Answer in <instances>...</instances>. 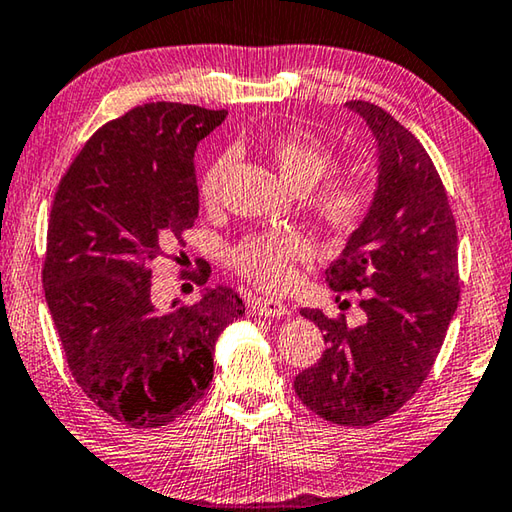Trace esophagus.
<instances>
[{
  "mask_svg": "<svg viewBox=\"0 0 512 512\" xmlns=\"http://www.w3.org/2000/svg\"><path fill=\"white\" fill-rule=\"evenodd\" d=\"M250 309H253V314L264 318H282L291 314V309L284 302L273 298H255L250 302Z\"/></svg>",
  "mask_w": 512,
  "mask_h": 512,
  "instance_id": "esophagus-1",
  "label": "esophagus"
}]
</instances>
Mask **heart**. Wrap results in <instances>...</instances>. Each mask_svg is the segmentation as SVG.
<instances>
[{
  "label": "heart",
  "mask_w": 512,
  "mask_h": 512,
  "mask_svg": "<svg viewBox=\"0 0 512 512\" xmlns=\"http://www.w3.org/2000/svg\"><path fill=\"white\" fill-rule=\"evenodd\" d=\"M268 153L275 162L284 183L296 192H307L323 180L332 169V153L327 146L307 131H284L268 140ZM228 158L210 162L201 178V198L216 201ZM311 212L318 221L334 232H352L366 219L370 210V192L359 178L336 176L325 180L311 196ZM309 257V244L298 232L271 230L248 235L230 248V264L235 271L266 291H284L296 282V264Z\"/></svg>",
  "instance_id": "b5f03b06"
}]
</instances>
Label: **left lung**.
I'll use <instances>...</instances> for the list:
<instances>
[{"instance_id": "8db88e82", "label": "left lung", "mask_w": 512, "mask_h": 512, "mask_svg": "<svg viewBox=\"0 0 512 512\" xmlns=\"http://www.w3.org/2000/svg\"><path fill=\"white\" fill-rule=\"evenodd\" d=\"M345 106L377 142V189L325 282L363 293L366 323L302 309L327 350L293 388L320 418L368 427L402 409L433 368L461 293L458 235L443 180L415 135L375 103Z\"/></svg>"}]
</instances>
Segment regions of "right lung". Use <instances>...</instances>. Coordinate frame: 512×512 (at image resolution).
<instances>
[{
	"label": "right lung",
	"instance_id": "add662e5",
	"mask_svg": "<svg viewBox=\"0 0 512 512\" xmlns=\"http://www.w3.org/2000/svg\"><path fill=\"white\" fill-rule=\"evenodd\" d=\"M228 112L144 103L101 126L60 180L42 268L67 366L110 418L158 429L185 415L214 377V345L246 314L228 287L194 305L151 302L149 264L198 216L194 151ZM210 266L198 264L205 284Z\"/></svg>",
	"mask_w": 512,
	"mask_h": 512
}]
</instances>
